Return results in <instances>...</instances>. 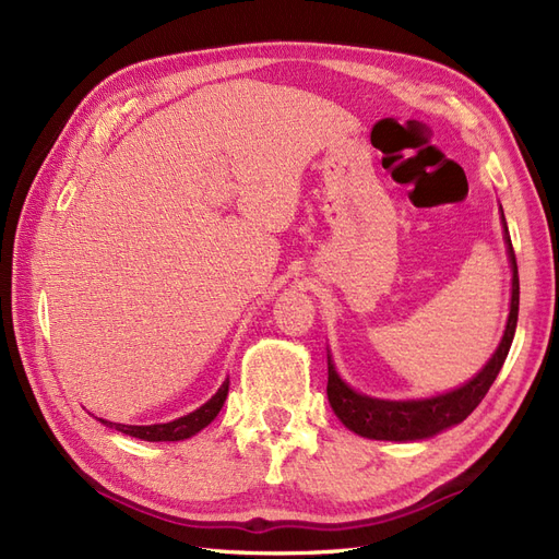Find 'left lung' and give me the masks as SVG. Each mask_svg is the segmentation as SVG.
<instances>
[{"label":"left lung","instance_id":"1","mask_svg":"<svg viewBox=\"0 0 559 559\" xmlns=\"http://www.w3.org/2000/svg\"><path fill=\"white\" fill-rule=\"evenodd\" d=\"M501 224H503V242L506 251H509L511 261V312L509 321H506V331L492 359L485 364L480 373L462 384L460 389H452L448 394H438L431 399H413V401H384L366 396L357 389H352L341 376H337L335 364L331 359V349L326 354L329 359V384L326 394L333 413L343 425L359 433L364 438H373V441H425L436 433H441L454 425L464 421L473 411L478 408V403L489 392V386L497 380L499 370L509 357V349L518 326V308H520V280H518V263L511 245L509 226H506L503 210H501Z\"/></svg>","mask_w":559,"mask_h":559}]
</instances>
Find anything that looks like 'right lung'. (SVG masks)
Instances as JSON below:
<instances>
[{"instance_id": "add662e5", "label": "right lung", "mask_w": 559, "mask_h": 559, "mask_svg": "<svg viewBox=\"0 0 559 559\" xmlns=\"http://www.w3.org/2000/svg\"><path fill=\"white\" fill-rule=\"evenodd\" d=\"M228 396V378L226 382L218 386V392L207 401L202 403L198 411L183 415L179 419H173V421H165V425H146V427H134V425H116V421H107L103 417H97L103 425L121 431L126 436H132V438H142V441H148V443H163V441H183V438H191L195 436L198 431L205 429L207 425H212L214 417L222 413L224 408V401Z\"/></svg>"}]
</instances>
